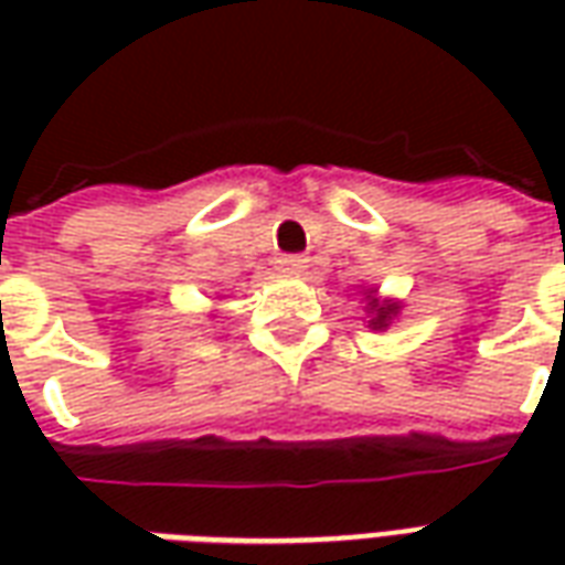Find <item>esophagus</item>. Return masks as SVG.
I'll return each mask as SVG.
<instances>
[{"instance_id":"esophagus-1","label":"esophagus","mask_w":565,"mask_h":565,"mask_svg":"<svg viewBox=\"0 0 565 565\" xmlns=\"http://www.w3.org/2000/svg\"><path fill=\"white\" fill-rule=\"evenodd\" d=\"M306 257H299V254H287V257H278V269L287 271V275H299V271L306 269Z\"/></svg>"}]
</instances>
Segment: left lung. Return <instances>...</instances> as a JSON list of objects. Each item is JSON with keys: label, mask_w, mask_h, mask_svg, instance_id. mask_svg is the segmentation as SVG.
<instances>
[{"label": "left lung", "mask_w": 565, "mask_h": 565, "mask_svg": "<svg viewBox=\"0 0 565 565\" xmlns=\"http://www.w3.org/2000/svg\"><path fill=\"white\" fill-rule=\"evenodd\" d=\"M363 302H366V323L372 332L391 330V323H396L403 315V302L381 296L379 287H363Z\"/></svg>", "instance_id": "left-lung-1"}]
</instances>
